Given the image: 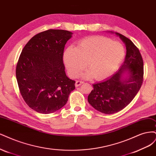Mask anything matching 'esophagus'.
Segmentation results:
<instances>
[{
  "label": "esophagus",
  "mask_w": 156,
  "mask_h": 156,
  "mask_svg": "<svg viewBox=\"0 0 156 156\" xmlns=\"http://www.w3.org/2000/svg\"><path fill=\"white\" fill-rule=\"evenodd\" d=\"M83 83V82H82V81H76V83H75V86L76 87H78L80 86V85H81Z\"/></svg>",
  "instance_id": "34e87169"
}]
</instances>
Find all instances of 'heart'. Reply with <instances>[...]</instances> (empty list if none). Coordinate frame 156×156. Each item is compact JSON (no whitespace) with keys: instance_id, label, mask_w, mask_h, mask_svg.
Masks as SVG:
<instances>
[{"instance_id":"b5f03b06","label":"heart","mask_w":156,"mask_h":156,"mask_svg":"<svg viewBox=\"0 0 156 156\" xmlns=\"http://www.w3.org/2000/svg\"><path fill=\"white\" fill-rule=\"evenodd\" d=\"M124 53V47L119 42L103 36H89L80 40L76 47L69 46L65 50L63 62L71 77H78L87 67L83 78L102 80L116 71Z\"/></svg>"}]
</instances>
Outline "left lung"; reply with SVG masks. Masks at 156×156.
Listing matches in <instances>:
<instances>
[{"label": "left lung", "mask_w": 156, "mask_h": 156, "mask_svg": "<svg viewBox=\"0 0 156 156\" xmlns=\"http://www.w3.org/2000/svg\"><path fill=\"white\" fill-rule=\"evenodd\" d=\"M126 49L124 61L119 71L104 81L93 84L87 100L92 107L105 114L121 111L132 102L141 87L143 61L139 49L131 40L117 32Z\"/></svg>", "instance_id": "1"}]
</instances>
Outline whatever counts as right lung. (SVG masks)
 I'll list each match as a JSON object with an SVG mask.
<instances>
[{
    "instance_id": "add662e5",
    "label": "right lung",
    "mask_w": 156,
    "mask_h": 156,
    "mask_svg": "<svg viewBox=\"0 0 156 156\" xmlns=\"http://www.w3.org/2000/svg\"><path fill=\"white\" fill-rule=\"evenodd\" d=\"M73 33L48 30L34 36L25 45L16 67L19 91L28 106L43 114L66 104L75 89L67 76L63 61L65 45Z\"/></svg>"
}]
</instances>
